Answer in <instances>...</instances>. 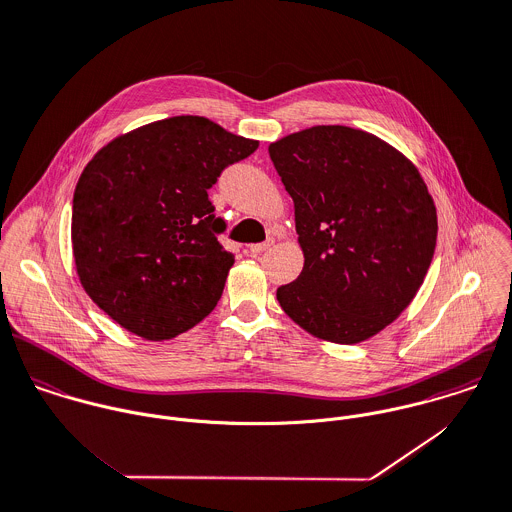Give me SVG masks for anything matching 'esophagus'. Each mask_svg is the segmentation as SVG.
Masks as SVG:
<instances>
[{"label":"esophagus","instance_id":"esophagus-1","mask_svg":"<svg viewBox=\"0 0 512 512\" xmlns=\"http://www.w3.org/2000/svg\"><path fill=\"white\" fill-rule=\"evenodd\" d=\"M274 244V240H266V242H258V244H250L248 246V250L252 252V254H260V252H264V250H268L270 246Z\"/></svg>","mask_w":512,"mask_h":512}]
</instances>
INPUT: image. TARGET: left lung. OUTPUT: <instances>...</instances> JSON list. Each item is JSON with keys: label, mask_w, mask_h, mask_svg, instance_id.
<instances>
[{"label": "left lung", "mask_w": 512, "mask_h": 512, "mask_svg": "<svg viewBox=\"0 0 512 512\" xmlns=\"http://www.w3.org/2000/svg\"><path fill=\"white\" fill-rule=\"evenodd\" d=\"M270 159L294 200L300 276L282 310L332 343L369 340L417 296L437 244V208L417 167L383 139L343 125L282 137Z\"/></svg>", "instance_id": "obj_1"}]
</instances>
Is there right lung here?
<instances>
[{"label": "right lung", "mask_w": 512, "mask_h": 512, "mask_svg": "<svg viewBox=\"0 0 512 512\" xmlns=\"http://www.w3.org/2000/svg\"><path fill=\"white\" fill-rule=\"evenodd\" d=\"M258 141L178 115L115 137L81 172L71 246L87 296L121 328L172 340L222 296L234 256L216 232L208 188Z\"/></svg>", "instance_id": "add662e5"}]
</instances>
